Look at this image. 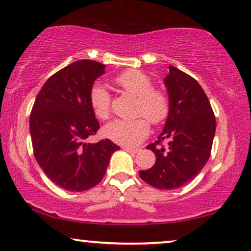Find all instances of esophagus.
<instances>
[{
	"label": "esophagus",
	"mask_w": 251,
	"mask_h": 251,
	"mask_svg": "<svg viewBox=\"0 0 251 251\" xmlns=\"http://www.w3.org/2000/svg\"><path fill=\"white\" fill-rule=\"evenodd\" d=\"M123 150H125L126 152L131 153V154H136V153H138V152H139V150H138V149H132V147H126V146L123 147Z\"/></svg>",
	"instance_id": "obj_1"
}]
</instances>
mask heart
<instances>
[{"mask_svg":"<svg viewBox=\"0 0 251 251\" xmlns=\"http://www.w3.org/2000/svg\"><path fill=\"white\" fill-rule=\"evenodd\" d=\"M119 87L137 98L136 115H143L153 125H160L168 118L170 109L166 92L153 89V82L143 72L129 70L115 77ZM90 105L95 115L106 120L111 113V96L100 83L94 84L90 91ZM150 125L144 118L131 121L114 120L102 129L106 138L125 146H135L149 135Z\"/></svg>","mask_w":251,"mask_h":251,"instance_id":"b5f03b06","label":"heart"}]
</instances>
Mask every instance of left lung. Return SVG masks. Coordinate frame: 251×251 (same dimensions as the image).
Returning a JSON list of instances; mask_svg holds the SVG:
<instances>
[{
	"mask_svg": "<svg viewBox=\"0 0 251 251\" xmlns=\"http://www.w3.org/2000/svg\"><path fill=\"white\" fill-rule=\"evenodd\" d=\"M170 109L162 132L146 147L155 164L140 170L139 177L160 190H175L197 176L211 153L216 119L207 95L197 80L169 66L164 77ZM167 140V149L157 147Z\"/></svg>",
	"mask_w": 251,
	"mask_h": 251,
	"instance_id": "1",
	"label": "left lung"
}]
</instances>
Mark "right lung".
<instances>
[{
    "label": "right lung",
    "instance_id": "add662e5",
    "mask_svg": "<svg viewBox=\"0 0 251 251\" xmlns=\"http://www.w3.org/2000/svg\"><path fill=\"white\" fill-rule=\"evenodd\" d=\"M105 67L89 59L68 65L48 78L33 105L29 132L34 156L49 179L64 190L96 186L112 154L120 150L109 139L85 142L99 129L90 91Z\"/></svg>",
    "mask_w": 251,
    "mask_h": 251
}]
</instances>
